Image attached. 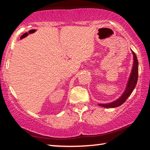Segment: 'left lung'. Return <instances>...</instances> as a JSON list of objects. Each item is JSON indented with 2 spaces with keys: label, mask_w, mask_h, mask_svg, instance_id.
<instances>
[{
  "label": "left lung",
  "mask_w": 150,
  "mask_h": 150,
  "mask_svg": "<svg viewBox=\"0 0 150 150\" xmlns=\"http://www.w3.org/2000/svg\"><path fill=\"white\" fill-rule=\"evenodd\" d=\"M134 55V64L132 70L131 74L129 78L128 84H127L126 88L120 98L112 103H107V104H99V106H103L105 108H115L120 106L125 102L127 98L129 97V96L131 95L134 88H135L136 85L137 84L138 77V61L137 59V57L134 52H132Z\"/></svg>",
  "instance_id": "8db88e82"
}]
</instances>
